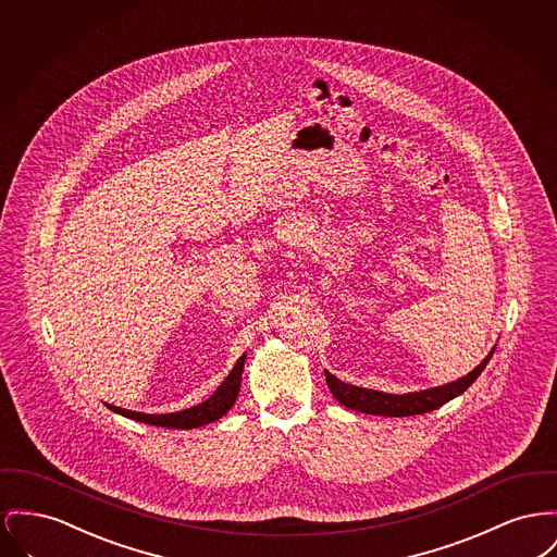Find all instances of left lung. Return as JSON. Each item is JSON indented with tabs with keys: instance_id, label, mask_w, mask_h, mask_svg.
Returning <instances> with one entry per match:
<instances>
[{
	"instance_id": "1",
	"label": "left lung",
	"mask_w": 557,
	"mask_h": 557,
	"mask_svg": "<svg viewBox=\"0 0 557 557\" xmlns=\"http://www.w3.org/2000/svg\"><path fill=\"white\" fill-rule=\"evenodd\" d=\"M492 354H494V347H492L491 354L480 361V366H475L469 374L460 376L453 383L423 389V392L385 393L356 387V385L338 381L326 370L327 389L336 397L338 404H343L356 412L374 414V417H414V414L437 410L446 401L455 399L465 389H469V385H473V381L482 374V370L491 361Z\"/></svg>"
}]
</instances>
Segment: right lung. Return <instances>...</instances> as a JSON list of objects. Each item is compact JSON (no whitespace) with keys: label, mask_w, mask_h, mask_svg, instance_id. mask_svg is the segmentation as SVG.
Segmentation results:
<instances>
[{"label":"right lung","mask_w":557,"mask_h":557,"mask_svg":"<svg viewBox=\"0 0 557 557\" xmlns=\"http://www.w3.org/2000/svg\"><path fill=\"white\" fill-rule=\"evenodd\" d=\"M244 361H246V354L237 360L233 366L227 379L219 385V389L212 393L208 399H203L201 404L178 410V412H168V414H145V412H134V410H126V408H117L113 404H104L109 410L145 423V425L165 426V429H197V426L208 425L219 421L221 417H225L233 408L237 395H239V387H242V372H244Z\"/></svg>","instance_id":"right-lung-1"}]
</instances>
